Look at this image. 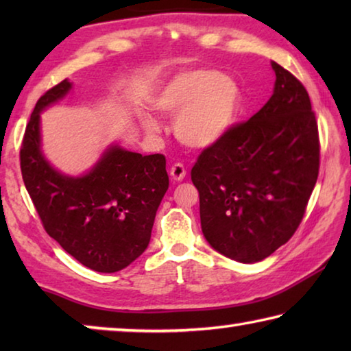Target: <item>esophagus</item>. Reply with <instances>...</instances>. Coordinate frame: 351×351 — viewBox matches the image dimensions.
Masks as SVG:
<instances>
[{"label":"esophagus","instance_id":"1","mask_svg":"<svg viewBox=\"0 0 351 351\" xmlns=\"http://www.w3.org/2000/svg\"><path fill=\"white\" fill-rule=\"evenodd\" d=\"M170 176L173 181H182L184 176H186V167L180 162L173 164L170 169Z\"/></svg>","mask_w":351,"mask_h":351}]
</instances>
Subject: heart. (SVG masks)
<instances>
[{
	"mask_svg": "<svg viewBox=\"0 0 351 351\" xmlns=\"http://www.w3.org/2000/svg\"><path fill=\"white\" fill-rule=\"evenodd\" d=\"M241 93L234 79L215 69H195L173 77L154 99V108L176 116L175 134L192 148H207L221 141L234 127ZM148 133H158V123L144 119Z\"/></svg>",
	"mask_w": 351,
	"mask_h": 351,
	"instance_id": "1",
	"label": "heart"
}]
</instances>
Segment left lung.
<instances>
[{
  "label": "left lung",
  "mask_w": 351,
  "mask_h": 351,
  "mask_svg": "<svg viewBox=\"0 0 351 351\" xmlns=\"http://www.w3.org/2000/svg\"><path fill=\"white\" fill-rule=\"evenodd\" d=\"M274 93L195 162L201 229L226 257L255 263L299 228L316 186L320 142L311 100L299 79L272 62Z\"/></svg>",
  "instance_id": "1"
}]
</instances>
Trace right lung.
<instances>
[{
	"mask_svg": "<svg viewBox=\"0 0 351 351\" xmlns=\"http://www.w3.org/2000/svg\"><path fill=\"white\" fill-rule=\"evenodd\" d=\"M71 90L63 80L41 96L20 148L25 186L49 237L83 266L116 272L145 251L156 210L169 189L164 154L111 147L90 173H58L40 150V112Z\"/></svg>",
	"mask_w": 351,
	"mask_h": 351,
	"instance_id": "right-lung-1",
	"label": "right lung"
}]
</instances>
